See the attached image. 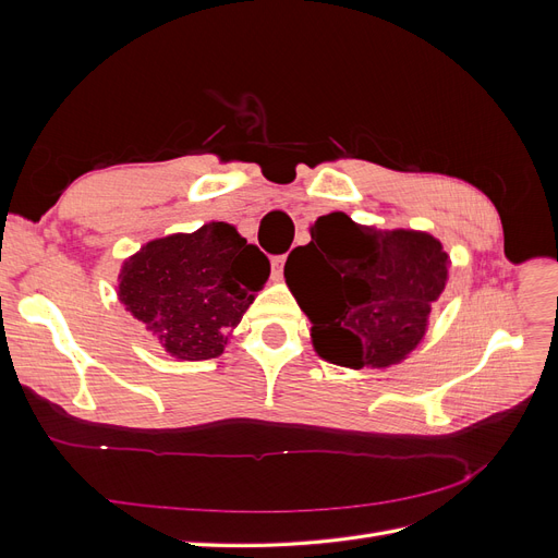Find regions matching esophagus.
Here are the masks:
<instances>
[{
  "label": "esophagus",
  "mask_w": 558,
  "mask_h": 558,
  "mask_svg": "<svg viewBox=\"0 0 558 558\" xmlns=\"http://www.w3.org/2000/svg\"><path fill=\"white\" fill-rule=\"evenodd\" d=\"M283 265H286V256H277V258L272 260V275H275L277 279L283 275Z\"/></svg>",
  "instance_id": "esophagus-1"
}]
</instances>
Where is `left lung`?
<instances>
[{
    "label": "left lung",
    "mask_w": 558,
    "mask_h": 558,
    "mask_svg": "<svg viewBox=\"0 0 558 558\" xmlns=\"http://www.w3.org/2000/svg\"><path fill=\"white\" fill-rule=\"evenodd\" d=\"M449 256L426 232L363 228L342 211L316 218L283 275L312 324L318 356L344 367L402 361L426 332Z\"/></svg>",
    "instance_id": "8db88e82"
}]
</instances>
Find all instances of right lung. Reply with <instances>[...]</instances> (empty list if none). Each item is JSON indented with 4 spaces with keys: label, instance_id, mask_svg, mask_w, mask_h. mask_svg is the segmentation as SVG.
I'll return each instance as SVG.
<instances>
[{
    "label": "right lung",
    "instance_id": "1",
    "mask_svg": "<svg viewBox=\"0 0 558 558\" xmlns=\"http://www.w3.org/2000/svg\"><path fill=\"white\" fill-rule=\"evenodd\" d=\"M269 277L265 253L228 223L148 242L121 275V300L183 361L223 353L253 293Z\"/></svg>",
    "mask_w": 558,
    "mask_h": 558
}]
</instances>
